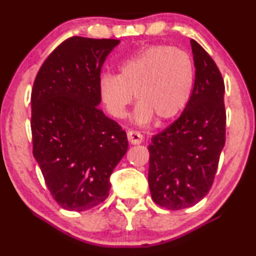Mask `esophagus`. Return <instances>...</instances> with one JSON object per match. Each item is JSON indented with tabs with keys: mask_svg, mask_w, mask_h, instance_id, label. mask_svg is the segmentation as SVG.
I'll return each instance as SVG.
<instances>
[{
	"mask_svg": "<svg viewBox=\"0 0 256 256\" xmlns=\"http://www.w3.org/2000/svg\"><path fill=\"white\" fill-rule=\"evenodd\" d=\"M128 140L131 144H140V143H142L143 136L137 131H128Z\"/></svg>",
	"mask_w": 256,
	"mask_h": 256,
	"instance_id": "obj_1",
	"label": "esophagus"
}]
</instances>
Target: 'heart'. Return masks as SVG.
I'll return each mask as SVG.
<instances>
[{"instance_id": "b5f03b06", "label": "heart", "mask_w": 256, "mask_h": 256, "mask_svg": "<svg viewBox=\"0 0 256 256\" xmlns=\"http://www.w3.org/2000/svg\"><path fill=\"white\" fill-rule=\"evenodd\" d=\"M195 68L192 58L183 49L152 44L138 49L119 64V74L104 73L98 90L108 112L116 119L125 118L134 98L138 104L134 122L146 125L174 118L189 101Z\"/></svg>"}]
</instances>
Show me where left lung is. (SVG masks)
I'll use <instances>...</instances> for the list:
<instances>
[{
  "label": "left lung",
  "instance_id": "left-lung-1",
  "mask_svg": "<svg viewBox=\"0 0 256 256\" xmlns=\"http://www.w3.org/2000/svg\"><path fill=\"white\" fill-rule=\"evenodd\" d=\"M195 83L173 124L152 138L148 183L152 198L168 210L192 207L212 186L225 146V85L213 58L192 40Z\"/></svg>",
  "mask_w": 256,
  "mask_h": 256
}]
</instances>
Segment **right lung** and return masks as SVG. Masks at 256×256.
Here are the masks:
<instances>
[{"mask_svg": "<svg viewBox=\"0 0 256 256\" xmlns=\"http://www.w3.org/2000/svg\"><path fill=\"white\" fill-rule=\"evenodd\" d=\"M119 40L71 37L46 58L31 94L34 156L61 207L83 212L107 198L128 152L126 132L100 110L101 67Z\"/></svg>", "mask_w": 256, "mask_h": 256, "instance_id": "add662e5", "label": "right lung"}]
</instances>
